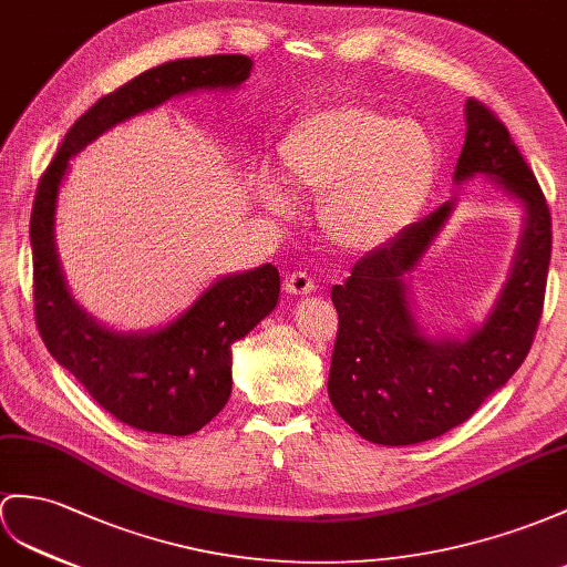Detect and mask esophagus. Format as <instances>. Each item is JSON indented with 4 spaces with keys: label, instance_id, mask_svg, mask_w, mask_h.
Returning a JSON list of instances; mask_svg holds the SVG:
<instances>
[{
    "label": "esophagus",
    "instance_id": "esophagus-1",
    "mask_svg": "<svg viewBox=\"0 0 567 567\" xmlns=\"http://www.w3.org/2000/svg\"><path fill=\"white\" fill-rule=\"evenodd\" d=\"M284 288H286L288 296H310V293H315L317 286H315V279L310 274L293 271V274L286 276Z\"/></svg>",
    "mask_w": 567,
    "mask_h": 567
}]
</instances>
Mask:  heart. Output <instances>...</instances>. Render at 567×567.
<instances>
[{
    "label": "heart",
    "mask_w": 567,
    "mask_h": 567,
    "mask_svg": "<svg viewBox=\"0 0 567 567\" xmlns=\"http://www.w3.org/2000/svg\"><path fill=\"white\" fill-rule=\"evenodd\" d=\"M286 187L324 199L329 240L347 252H372L394 243L421 218L440 175V146L421 122L361 103L310 110L279 142ZM259 195L286 209L288 195L271 175Z\"/></svg>",
    "instance_id": "b5f03b06"
}]
</instances>
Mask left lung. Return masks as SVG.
<instances>
[{"mask_svg":"<svg viewBox=\"0 0 567 567\" xmlns=\"http://www.w3.org/2000/svg\"><path fill=\"white\" fill-rule=\"evenodd\" d=\"M474 175L522 202L524 230L501 298L466 337H425L406 279L445 228L454 202L358 259L347 284L331 288L339 331L327 390L339 416L370 443L416 445L447 433L501 390L532 349L546 296L550 212L505 124L468 99L454 183Z\"/></svg>","mask_w":567,"mask_h":567,"instance_id":"8db88e82","label":"left lung"}]
</instances>
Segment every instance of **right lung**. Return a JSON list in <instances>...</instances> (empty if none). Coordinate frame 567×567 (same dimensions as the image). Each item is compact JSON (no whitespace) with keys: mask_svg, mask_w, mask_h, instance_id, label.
<instances>
[{"mask_svg":"<svg viewBox=\"0 0 567 567\" xmlns=\"http://www.w3.org/2000/svg\"><path fill=\"white\" fill-rule=\"evenodd\" d=\"M252 72L245 54L175 60L134 76L95 101L66 132L38 183L31 214L35 322L54 361L81 382L93 402L136 431L192 435L226 406L230 347L279 302V269L261 265L228 274L192 306L154 331H115L99 324L72 298L54 245V214L69 158L115 124L175 95L199 89H238Z\"/></svg>","mask_w":567,"mask_h":567,"instance_id":"1","label":"right lung"}]
</instances>
